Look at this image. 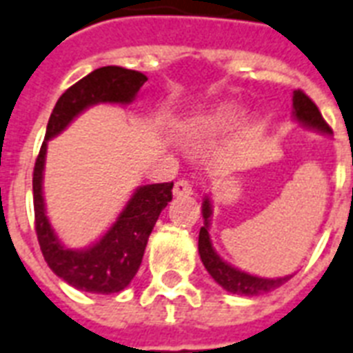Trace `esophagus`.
Segmentation results:
<instances>
[{
	"mask_svg": "<svg viewBox=\"0 0 353 353\" xmlns=\"http://www.w3.org/2000/svg\"><path fill=\"white\" fill-rule=\"evenodd\" d=\"M174 196H188L193 195V185L190 184V180H179L173 188Z\"/></svg>",
	"mask_w": 353,
	"mask_h": 353,
	"instance_id": "obj_1",
	"label": "esophagus"
}]
</instances>
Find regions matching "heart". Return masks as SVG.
Here are the masks:
<instances>
[{
	"instance_id": "obj_1",
	"label": "heart",
	"mask_w": 353,
	"mask_h": 353,
	"mask_svg": "<svg viewBox=\"0 0 353 353\" xmlns=\"http://www.w3.org/2000/svg\"><path fill=\"white\" fill-rule=\"evenodd\" d=\"M232 114H234V112H232L230 108H223V110L219 112V117L221 119H230Z\"/></svg>"
}]
</instances>
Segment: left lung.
<instances>
[{
	"label": "left lung",
	"mask_w": 353,
	"mask_h": 353,
	"mask_svg": "<svg viewBox=\"0 0 353 353\" xmlns=\"http://www.w3.org/2000/svg\"><path fill=\"white\" fill-rule=\"evenodd\" d=\"M293 116L299 123L304 127L315 128L322 134H332V128L324 121L321 110L316 105L302 92V90H294L293 94ZM202 217H204V226L199 232V254L206 270L210 276L214 278L221 288L226 289L228 293L243 294V296H259V294L270 293L276 288H280L281 283L291 278V276H283V278H259L232 267L221 259V256L215 252L212 239H210V217H212V202L210 199H204L202 202Z\"/></svg>",
	"instance_id": "obj_1"
}]
</instances>
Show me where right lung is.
Returning a JSON list of instances; mask_svg holds the SVG:
<instances>
[{"instance_id":"add662e5","label":"right lung","mask_w":353,"mask_h":353,"mask_svg":"<svg viewBox=\"0 0 353 353\" xmlns=\"http://www.w3.org/2000/svg\"><path fill=\"white\" fill-rule=\"evenodd\" d=\"M145 81L147 77L143 73L119 65H105L70 86L60 95L51 112L46 139L34 163L32 199L40 250L54 274L84 293H119L132 281L141 265L152 228L163 208L173 199V182L139 185L127 206L123 208L116 223L99 241L81 250L65 248L54 234L43 204L42 180L48 141L59 136L81 112L90 106L99 103H132Z\"/></svg>"}]
</instances>
